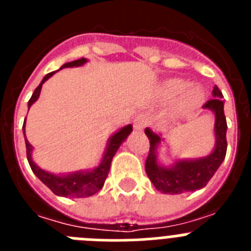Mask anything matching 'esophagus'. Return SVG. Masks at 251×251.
<instances>
[{"mask_svg":"<svg viewBox=\"0 0 251 251\" xmlns=\"http://www.w3.org/2000/svg\"><path fill=\"white\" fill-rule=\"evenodd\" d=\"M148 124V117L146 114H138L133 121V127L136 130H142Z\"/></svg>","mask_w":251,"mask_h":251,"instance_id":"obj_1","label":"esophagus"}]
</instances>
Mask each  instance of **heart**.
Segmentation results:
<instances>
[{"label": "heart", "mask_w": 251, "mask_h": 251, "mask_svg": "<svg viewBox=\"0 0 251 251\" xmlns=\"http://www.w3.org/2000/svg\"><path fill=\"white\" fill-rule=\"evenodd\" d=\"M186 86H187L186 81L181 80V79H171V80L166 81L162 88V93L167 99H176L182 94L181 101H179L181 112L194 109L202 100V92L200 90V88L190 86L186 89Z\"/></svg>", "instance_id": "1"}]
</instances>
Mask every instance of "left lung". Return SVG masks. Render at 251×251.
<instances>
[{
	"mask_svg": "<svg viewBox=\"0 0 251 251\" xmlns=\"http://www.w3.org/2000/svg\"><path fill=\"white\" fill-rule=\"evenodd\" d=\"M211 100L203 105L205 109L215 114V147L208 156L196 159H177L172 166H162L157 159V148L161 145V134L146 128L145 133L150 139V153L146 159V172L151 182L162 194L177 195L183 192L196 191L205 187L212 178L217 168L225 159L227 142H226V124L224 114L223 93L214 86Z\"/></svg>",
	"mask_w": 251,
	"mask_h": 251,
	"instance_id": "left-lung-1",
	"label": "left lung"
}]
</instances>
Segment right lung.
Returning <instances> with one entry per match:
<instances>
[{
	"label": "right lung",
	"mask_w": 251,
	"mask_h": 251,
	"mask_svg": "<svg viewBox=\"0 0 251 251\" xmlns=\"http://www.w3.org/2000/svg\"><path fill=\"white\" fill-rule=\"evenodd\" d=\"M86 61H88V60L81 57V59L79 60H74V61L64 64L60 69L73 68V66H81L84 65ZM59 70H56V72H59ZM56 72L49 73L48 75L44 76L41 83H40L39 86L35 89L34 94H32V97H31L30 100H28V109H30V106L39 99L43 84L48 80L49 77L52 76ZM25 123L26 119L25 122H24V126H22L24 134H25ZM132 130V126L128 124V126H124L121 129L117 130V132L108 139L106 148L103 153V158H101L98 167H95L94 170L76 171V172H72V174L68 175H54L50 174V172H48V171L45 170H41V168L35 163L34 159H32V146L30 145V142L27 141V138H26L25 136L26 154H27L28 165H30L32 172L36 175L37 178H39L44 185L48 186L51 191L54 192L55 195H57V196L77 197V199H80V197H89L92 196V195L97 194V192L103 187L106 176L109 174L110 163H112L113 157H114V154L117 153L118 148L121 147L122 143L127 139V137L129 136Z\"/></svg>",
	"instance_id": "obj_1"
}]
</instances>
